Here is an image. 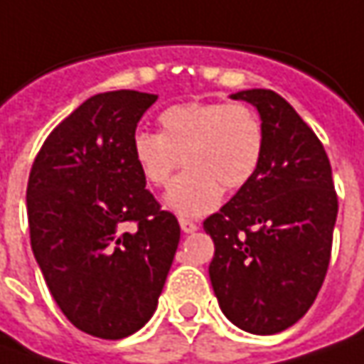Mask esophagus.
<instances>
[{
	"instance_id": "esophagus-1",
	"label": "esophagus",
	"mask_w": 364,
	"mask_h": 364,
	"mask_svg": "<svg viewBox=\"0 0 364 364\" xmlns=\"http://www.w3.org/2000/svg\"><path fill=\"white\" fill-rule=\"evenodd\" d=\"M179 224H181V230L185 234H191V232H196L199 228L198 222H193V220H187V218H181L179 220Z\"/></svg>"
}]
</instances>
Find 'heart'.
I'll return each instance as SVG.
<instances>
[{"mask_svg": "<svg viewBox=\"0 0 364 364\" xmlns=\"http://www.w3.org/2000/svg\"><path fill=\"white\" fill-rule=\"evenodd\" d=\"M161 132L138 130L130 151L152 187H165L166 208L203 215L218 208L224 191H238L259 173L267 134L259 114L242 103H177L161 112Z\"/></svg>", "mask_w": 364, "mask_h": 364, "instance_id": "obj_1", "label": "heart"}]
</instances>
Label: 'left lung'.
<instances>
[{"instance_id":"obj_1","label":"left lung","mask_w":364,"mask_h":364,"mask_svg":"<svg viewBox=\"0 0 364 364\" xmlns=\"http://www.w3.org/2000/svg\"><path fill=\"white\" fill-rule=\"evenodd\" d=\"M232 100L259 109L267 149L252 181L203 222L215 246L210 279L232 324L277 334L306 316L324 283L338 196L320 138L279 93Z\"/></svg>"}]
</instances>
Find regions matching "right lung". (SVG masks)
<instances>
[{
	"mask_svg": "<svg viewBox=\"0 0 364 364\" xmlns=\"http://www.w3.org/2000/svg\"><path fill=\"white\" fill-rule=\"evenodd\" d=\"M156 100L132 89L89 97L48 134L28 177L30 245L48 291L97 338H126L151 320L181 238L130 151Z\"/></svg>",
	"mask_w": 364,
	"mask_h": 364,
	"instance_id": "add662e5",
	"label": "right lung"
}]
</instances>
